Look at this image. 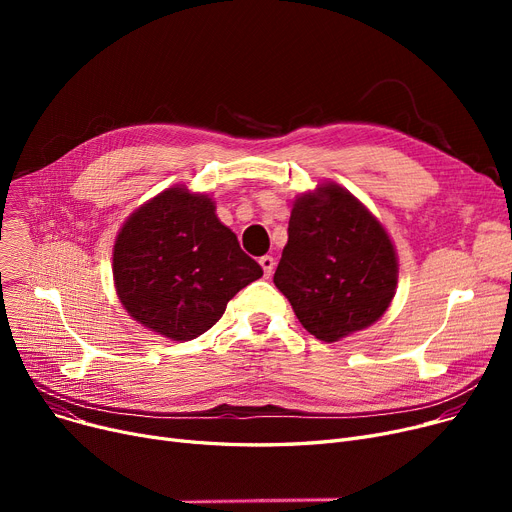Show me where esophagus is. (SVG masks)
<instances>
[{
    "mask_svg": "<svg viewBox=\"0 0 512 512\" xmlns=\"http://www.w3.org/2000/svg\"><path fill=\"white\" fill-rule=\"evenodd\" d=\"M259 265L263 267V276L270 278L272 272H274V257L272 255H263L259 257Z\"/></svg>",
    "mask_w": 512,
    "mask_h": 512,
    "instance_id": "obj_1",
    "label": "esophagus"
}]
</instances>
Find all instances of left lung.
Returning a JSON list of instances; mask_svg holds the SVG:
<instances>
[{
	"label": "left lung",
	"mask_w": 512,
	"mask_h": 512,
	"mask_svg": "<svg viewBox=\"0 0 512 512\" xmlns=\"http://www.w3.org/2000/svg\"><path fill=\"white\" fill-rule=\"evenodd\" d=\"M398 278L382 224L344 188L326 184L294 203L274 284L303 328L336 342L378 321Z\"/></svg>",
	"instance_id": "left-lung-1"
}]
</instances>
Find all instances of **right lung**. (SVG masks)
I'll return each instance as SVG.
<instances>
[{
  "label": "right lung",
  "mask_w": 512,
  "mask_h": 512,
  "mask_svg": "<svg viewBox=\"0 0 512 512\" xmlns=\"http://www.w3.org/2000/svg\"><path fill=\"white\" fill-rule=\"evenodd\" d=\"M263 276L211 199L168 188L122 226L114 280L126 311L145 328L193 340L215 326L234 294Z\"/></svg>",
  "instance_id": "right-lung-1"
}]
</instances>
